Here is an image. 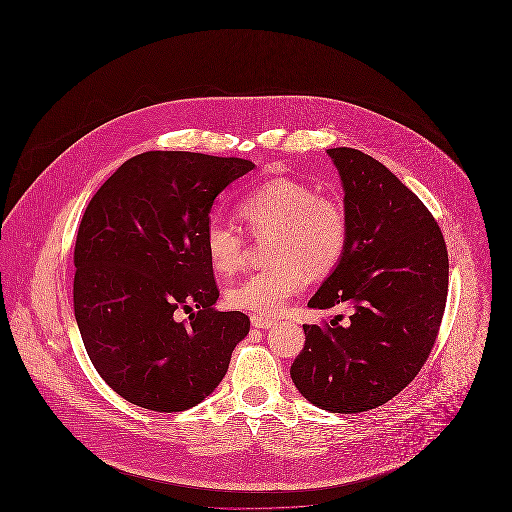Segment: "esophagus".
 Listing matches in <instances>:
<instances>
[{
    "label": "esophagus",
    "instance_id": "1",
    "mask_svg": "<svg viewBox=\"0 0 512 512\" xmlns=\"http://www.w3.org/2000/svg\"><path fill=\"white\" fill-rule=\"evenodd\" d=\"M251 326H255V328H261V330H268V328H272V326H274V320H270V318L259 317V315H253V317H251Z\"/></svg>",
    "mask_w": 512,
    "mask_h": 512
}]
</instances>
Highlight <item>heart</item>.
<instances>
[{
	"mask_svg": "<svg viewBox=\"0 0 512 512\" xmlns=\"http://www.w3.org/2000/svg\"><path fill=\"white\" fill-rule=\"evenodd\" d=\"M238 213L255 238L270 236V265L249 274L226 292L232 309L259 317L280 315L293 295L307 286V274L324 276L340 265L349 224L340 199L317 192L292 178H276L255 188L238 203ZM205 253L219 274L244 265L242 234L211 220L205 230Z\"/></svg>",
	"mask_w": 512,
	"mask_h": 512,
	"instance_id": "1",
	"label": "heart"
}]
</instances>
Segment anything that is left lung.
<instances>
[{"label":"left lung","instance_id":"obj_1","mask_svg":"<svg viewBox=\"0 0 512 512\" xmlns=\"http://www.w3.org/2000/svg\"><path fill=\"white\" fill-rule=\"evenodd\" d=\"M326 153L340 172L349 238L309 307L347 315L303 324L290 374L318 409L363 413L407 388L426 363L445 311L449 259L438 222L393 172L359 149Z\"/></svg>","mask_w":512,"mask_h":512}]
</instances>
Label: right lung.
Listing matches in <instances>:
<instances>
[{"mask_svg": "<svg viewBox=\"0 0 512 512\" xmlns=\"http://www.w3.org/2000/svg\"><path fill=\"white\" fill-rule=\"evenodd\" d=\"M253 169L238 157L147 151L88 203L74 245V317L99 376L132 405L192 409L247 336V315L213 307L205 230L220 192ZM194 306L188 321L173 318Z\"/></svg>", "mask_w": 512, "mask_h": 512, "instance_id": "1", "label": "right lung"}]
</instances>
